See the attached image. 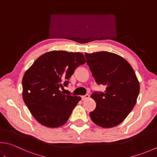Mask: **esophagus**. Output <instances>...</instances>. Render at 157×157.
<instances>
[{"label":"esophagus","mask_w":157,"mask_h":157,"mask_svg":"<svg viewBox=\"0 0 157 157\" xmlns=\"http://www.w3.org/2000/svg\"><path fill=\"white\" fill-rule=\"evenodd\" d=\"M89 97H90V95L88 94H86L84 96H82V101H84V100H86L88 99H89Z\"/></svg>","instance_id":"34e87169"}]
</instances>
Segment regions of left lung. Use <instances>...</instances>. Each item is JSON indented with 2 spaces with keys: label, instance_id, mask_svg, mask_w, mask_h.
Instances as JSON below:
<instances>
[{
  "label": "left lung",
  "instance_id": "8db88e82",
  "mask_svg": "<svg viewBox=\"0 0 157 157\" xmlns=\"http://www.w3.org/2000/svg\"><path fill=\"white\" fill-rule=\"evenodd\" d=\"M86 63L98 85L104 92L94 91L90 97L96 108L90 113L94 123L103 128L117 126L127 118L136 103L140 83L127 60L108 52L85 54Z\"/></svg>",
  "mask_w": 157,
  "mask_h": 157
}]
</instances>
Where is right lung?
Returning a JSON list of instances; mask_svg holds the SVG:
<instances>
[{
	"label": "right lung",
	"mask_w": 157,
	"mask_h": 157,
	"mask_svg": "<svg viewBox=\"0 0 157 157\" xmlns=\"http://www.w3.org/2000/svg\"><path fill=\"white\" fill-rule=\"evenodd\" d=\"M86 63L79 52L52 51L41 55L24 73L22 97L36 121L47 127L66 123L80 97L64 94L77 67Z\"/></svg>",
	"instance_id": "obj_1"
}]
</instances>
